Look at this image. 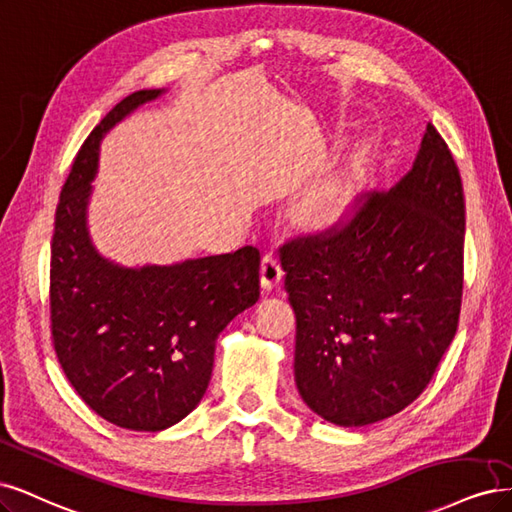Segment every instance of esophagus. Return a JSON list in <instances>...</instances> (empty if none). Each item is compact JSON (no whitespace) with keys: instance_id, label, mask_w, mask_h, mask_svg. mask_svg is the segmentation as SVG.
I'll return each mask as SVG.
<instances>
[{"instance_id":"esophagus-1","label":"esophagus","mask_w":512,"mask_h":512,"mask_svg":"<svg viewBox=\"0 0 512 512\" xmlns=\"http://www.w3.org/2000/svg\"><path fill=\"white\" fill-rule=\"evenodd\" d=\"M280 278H283V268H280L278 257L268 251L261 259V287L266 291H272L278 283Z\"/></svg>"}]
</instances>
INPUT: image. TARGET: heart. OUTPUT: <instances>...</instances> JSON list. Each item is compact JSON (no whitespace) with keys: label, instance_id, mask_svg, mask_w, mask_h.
<instances>
[{"label":"heart","instance_id":"1","mask_svg":"<svg viewBox=\"0 0 512 512\" xmlns=\"http://www.w3.org/2000/svg\"><path fill=\"white\" fill-rule=\"evenodd\" d=\"M361 180H364V170H361L359 159L349 161L336 174L323 178L321 183H317L304 195V219L321 227L340 221L349 212L355 193L361 187Z\"/></svg>","mask_w":512,"mask_h":512}]
</instances>
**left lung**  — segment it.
<instances>
[{
  "instance_id": "8db88e82",
  "label": "left lung",
  "mask_w": 512,
  "mask_h": 512,
  "mask_svg": "<svg viewBox=\"0 0 512 512\" xmlns=\"http://www.w3.org/2000/svg\"><path fill=\"white\" fill-rule=\"evenodd\" d=\"M466 204L427 123L412 170L355 200L353 217L280 246L295 310V385L329 423L361 427L415 402L455 338Z\"/></svg>"
}]
</instances>
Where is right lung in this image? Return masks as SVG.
<instances>
[{"mask_svg":"<svg viewBox=\"0 0 512 512\" xmlns=\"http://www.w3.org/2000/svg\"><path fill=\"white\" fill-rule=\"evenodd\" d=\"M161 89L127 95L97 125L61 189L51 242V334L85 404L134 432H161L200 404L214 342L259 300V251L123 268L93 249L87 202L97 148L110 127Z\"/></svg>","mask_w":512,"mask_h":512,"instance_id":"right-lung-1","label":"right lung"}]
</instances>
